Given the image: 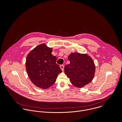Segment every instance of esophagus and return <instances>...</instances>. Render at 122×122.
I'll list each match as a JSON object with an SVG mask.
<instances>
[{"instance_id":"esophagus-1","label":"esophagus","mask_w":122,"mask_h":122,"mask_svg":"<svg viewBox=\"0 0 122 122\" xmlns=\"http://www.w3.org/2000/svg\"><path fill=\"white\" fill-rule=\"evenodd\" d=\"M60 68H61V70H62L63 71V70H64V65H60Z\"/></svg>"}]
</instances>
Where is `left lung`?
<instances>
[{
	"mask_svg": "<svg viewBox=\"0 0 122 122\" xmlns=\"http://www.w3.org/2000/svg\"><path fill=\"white\" fill-rule=\"evenodd\" d=\"M68 59L70 63L65 66L64 72L72 84L81 88L90 83L95 69L92 59L86 54L74 52L70 54Z\"/></svg>",
	"mask_w": 122,
	"mask_h": 122,
	"instance_id": "obj_1",
	"label": "left lung"
}]
</instances>
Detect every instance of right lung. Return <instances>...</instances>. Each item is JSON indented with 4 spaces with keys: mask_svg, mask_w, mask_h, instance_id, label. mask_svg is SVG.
Listing matches in <instances>:
<instances>
[{
    "mask_svg": "<svg viewBox=\"0 0 122 122\" xmlns=\"http://www.w3.org/2000/svg\"><path fill=\"white\" fill-rule=\"evenodd\" d=\"M52 52V48L43 44L36 47L27 56L26 69L29 77L36 86L41 88L51 86L62 72L56 64V57Z\"/></svg>",
    "mask_w": 122,
    "mask_h": 122,
    "instance_id": "1",
    "label": "right lung"
}]
</instances>
